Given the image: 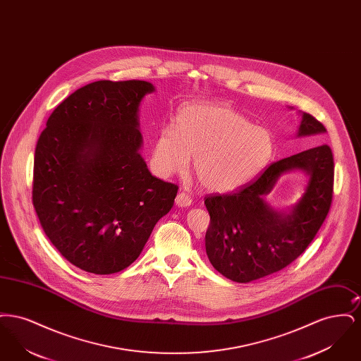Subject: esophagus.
<instances>
[{
    "instance_id": "34e87169",
    "label": "esophagus",
    "mask_w": 361,
    "mask_h": 361,
    "mask_svg": "<svg viewBox=\"0 0 361 361\" xmlns=\"http://www.w3.org/2000/svg\"><path fill=\"white\" fill-rule=\"evenodd\" d=\"M190 204H192V199L189 197L188 193L180 192V193L176 196V206L187 208V207L190 206Z\"/></svg>"
}]
</instances>
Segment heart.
<instances>
[{
    "label": "heart",
    "instance_id": "heart-1",
    "mask_svg": "<svg viewBox=\"0 0 361 361\" xmlns=\"http://www.w3.org/2000/svg\"><path fill=\"white\" fill-rule=\"evenodd\" d=\"M268 130L253 126L235 109L215 104L181 108L176 127H164L155 139L152 162L162 177L181 174L195 157L193 172L203 188L228 193L265 169L274 154Z\"/></svg>",
    "mask_w": 361,
    "mask_h": 361
}]
</instances>
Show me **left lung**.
<instances>
[{
  "label": "left lung",
  "mask_w": 361,
  "mask_h": 361,
  "mask_svg": "<svg viewBox=\"0 0 361 361\" xmlns=\"http://www.w3.org/2000/svg\"><path fill=\"white\" fill-rule=\"evenodd\" d=\"M299 114L296 137L326 133L315 118ZM295 170L310 177L302 197L286 210L271 207L266 195L283 173ZM333 180L331 150L321 145L272 164L237 193L206 197L211 219L206 252L212 267L233 281L249 283L290 265L324 224L331 204Z\"/></svg>",
  "instance_id": "obj_1"
}]
</instances>
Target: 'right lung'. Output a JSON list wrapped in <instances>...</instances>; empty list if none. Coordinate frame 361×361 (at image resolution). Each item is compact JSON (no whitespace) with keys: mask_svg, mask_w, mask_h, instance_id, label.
<instances>
[{"mask_svg":"<svg viewBox=\"0 0 361 361\" xmlns=\"http://www.w3.org/2000/svg\"><path fill=\"white\" fill-rule=\"evenodd\" d=\"M147 81H96L59 104L40 134L32 200L58 252L77 268L111 275L142 253L178 187L140 155L139 106Z\"/></svg>","mask_w":361,"mask_h":361,"instance_id":"1","label":"right lung"}]
</instances>
